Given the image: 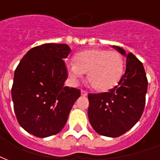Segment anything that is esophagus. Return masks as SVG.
Wrapping results in <instances>:
<instances>
[{
    "label": "esophagus",
    "mask_w": 160,
    "mask_h": 160,
    "mask_svg": "<svg viewBox=\"0 0 160 160\" xmlns=\"http://www.w3.org/2000/svg\"><path fill=\"white\" fill-rule=\"evenodd\" d=\"M80 93H81V96H83V97H86L87 96V92H86V91H84V90H81V92H80Z\"/></svg>",
    "instance_id": "34e87169"
}]
</instances>
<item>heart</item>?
I'll return each mask as SVG.
<instances>
[{
	"label": "heart",
	"instance_id": "heart-1",
	"mask_svg": "<svg viewBox=\"0 0 160 160\" xmlns=\"http://www.w3.org/2000/svg\"><path fill=\"white\" fill-rule=\"evenodd\" d=\"M125 68L124 57L117 51L92 49L79 52L67 63L68 74L78 80L87 73V81L98 92H106L119 83Z\"/></svg>",
	"mask_w": 160,
	"mask_h": 160
}]
</instances>
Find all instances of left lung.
<instances>
[{"label": "left lung", "mask_w": 160, "mask_h": 160, "mask_svg": "<svg viewBox=\"0 0 160 160\" xmlns=\"http://www.w3.org/2000/svg\"><path fill=\"white\" fill-rule=\"evenodd\" d=\"M113 47L126 57L125 74L118 86L108 92L88 94V118L98 134L118 137L140 119L146 102L148 79L142 63L132 53Z\"/></svg>", "instance_id": "8db88e82"}]
</instances>
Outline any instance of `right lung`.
<instances>
[{"label": "right lung", "mask_w": 160, "mask_h": 160, "mask_svg": "<svg viewBox=\"0 0 160 160\" xmlns=\"http://www.w3.org/2000/svg\"><path fill=\"white\" fill-rule=\"evenodd\" d=\"M66 44L47 43L32 48L15 69L12 98L18 122L37 137L58 133L65 125L80 90L64 86L68 73Z\"/></svg>", "instance_id": "right-lung-1"}]
</instances>
